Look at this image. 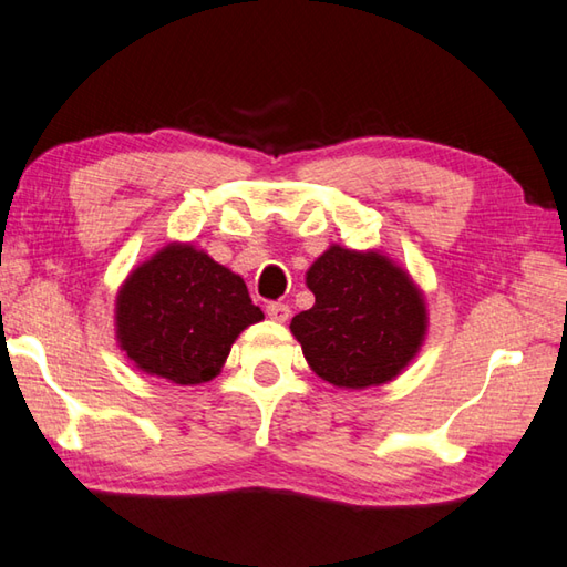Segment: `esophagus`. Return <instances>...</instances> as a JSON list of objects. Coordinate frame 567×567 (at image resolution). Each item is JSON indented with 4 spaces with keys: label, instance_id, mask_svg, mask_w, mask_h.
Wrapping results in <instances>:
<instances>
[{
    "label": "esophagus",
    "instance_id": "obj_1",
    "mask_svg": "<svg viewBox=\"0 0 567 567\" xmlns=\"http://www.w3.org/2000/svg\"><path fill=\"white\" fill-rule=\"evenodd\" d=\"M266 313H269V318L276 320V323H286L288 316H291V308L281 303V301H274V303L266 306Z\"/></svg>",
    "mask_w": 567,
    "mask_h": 567
}]
</instances>
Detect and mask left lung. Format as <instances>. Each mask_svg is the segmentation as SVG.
<instances>
[{
  "mask_svg": "<svg viewBox=\"0 0 567 567\" xmlns=\"http://www.w3.org/2000/svg\"><path fill=\"white\" fill-rule=\"evenodd\" d=\"M306 284L316 303L293 316L291 333L318 378L365 390L398 378L420 352L424 296L388 256L333 244L308 269Z\"/></svg>",
  "mask_w": 567,
  "mask_h": 567,
  "instance_id": "1",
  "label": "left lung"
}]
</instances>
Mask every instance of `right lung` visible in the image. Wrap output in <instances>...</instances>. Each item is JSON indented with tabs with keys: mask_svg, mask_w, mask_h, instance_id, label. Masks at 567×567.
<instances>
[{
	"mask_svg": "<svg viewBox=\"0 0 567 567\" xmlns=\"http://www.w3.org/2000/svg\"><path fill=\"white\" fill-rule=\"evenodd\" d=\"M261 318L241 276L177 241L137 266L115 298L121 350L175 384L217 378L234 340Z\"/></svg>",
	"mask_w": 567,
	"mask_h": 567,
	"instance_id": "add662e5",
	"label": "right lung"
}]
</instances>
